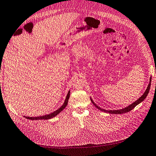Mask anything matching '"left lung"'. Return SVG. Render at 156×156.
<instances>
[{
  "label": "left lung",
  "mask_w": 156,
  "mask_h": 156,
  "mask_svg": "<svg viewBox=\"0 0 156 156\" xmlns=\"http://www.w3.org/2000/svg\"><path fill=\"white\" fill-rule=\"evenodd\" d=\"M151 77H150V83L149 84H148L147 87V89L146 90V91H145V92L144 93V94L141 96L140 98L138 100H137L136 102H134L133 103H132V104H130L129 106H127L126 108H123V109H120V110H104V109H102L100 107H99L98 106H97V105L94 102V101L92 100V98L91 99V101L92 104L94 105V106L98 108V109L102 111V112H106V113H109V114H124V113H126V112H128L129 111H131L132 109H133L137 105H138L140 103H141L142 102H143V101L145 100V98H146V96H147L148 93H149L150 92V86H151Z\"/></svg>",
  "instance_id": "1"
}]
</instances>
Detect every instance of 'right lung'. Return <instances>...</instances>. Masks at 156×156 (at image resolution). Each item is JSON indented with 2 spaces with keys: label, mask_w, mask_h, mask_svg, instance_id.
Returning <instances> with one entry per match:
<instances>
[{
  "label": "right lung",
  "mask_w": 156,
  "mask_h": 156,
  "mask_svg": "<svg viewBox=\"0 0 156 156\" xmlns=\"http://www.w3.org/2000/svg\"><path fill=\"white\" fill-rule=\"evenodd\" d=\"M70 91L68 92V94L66 96V99H65V101L62 106L60 108H59L57 110L54 111V112H52L51 114H46L44 115H42V116H38V117H25L24 116V118H26L27 119H31V120H38V119H49L55 117L56 115H57L59 113H60V112L66 107L68 100H69V98H70Z\"/></svg>",
  "instance_id": "1"
}]
</instances>
